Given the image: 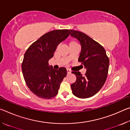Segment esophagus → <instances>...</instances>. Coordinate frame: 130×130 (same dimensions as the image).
I'll use <instances>...</instances> for the list:
<instances>
[{"mask_svg":"<svg viewBox=\"0 0 130 130\" xmlns=\"http://www.w3.org/2000/svg\"><path fill=\"white\" fill-rule=\"evenodd\" d=\"M67 74H68L71 73V71H70V70L69 69H67Z\"/></svg>","mask_w":130,"mask_h":130,"instance_id":"obj_1","label":"esophagus"}]
</instances>
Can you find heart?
Returning <instances> with one entry per match:
<instances>
[{
	"label": "heart",
	"instance_id": "1",
	"mask_svg": "<svg viewBox=\"0 0 130 130\" xmlns=\"http://www.w3.org/2000/svg\"><path fill=\"white\" fill-rule=\"evenodd\" d=\"M78 44L77 43L76 41H71L69 43V46H74V45H77Z\"/></svg>",
	"mask_w": 130,
	"mask_h": 130
}]
</instances>
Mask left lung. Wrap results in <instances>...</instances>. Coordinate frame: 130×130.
<instances>
[{
	"mask_svg": "<svg viewBox=\"0 0 130 130\" xmlns=\"http://www.w3.org/2000/svg\"><path fill=\"white\" fill-rule=\"evenodd\" d=\"M70 36L80 42L81 50L78 61L86 69L82 76L80 72H72L76 76L75 83L70 85L72 93L78 98L93 96L100 91L106 81L109 59L102 45L82 32L70 30Z\"/></svg>",
	"mask_w": 130,
	"mask_h": 130,
	"instance_id": "1",
	"label": "left lung"
}]
</instances>
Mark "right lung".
Returning <instances> with one entry per match:
<instances>
[{
	"label": "right lung",
	"instance_id": "obj_1",
	"mask_svg": "<svg viewBox=\"0 0 130 130\" xmlns=\"http://www.w3.org/2000/svg\"><path fill=\"white\" fill-rule=\"evenodd\" d=\"M69 36V30L47 32L32 43L24 55L22 63L23 77L28 88L39 98L49 99L56 96L67 76L66 68L54 69L48 62L58 45Z\"/></svg>",
	"mask_w": 130,
	"mask_h": 130
}]
</instances>
